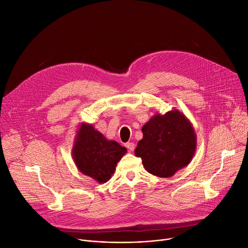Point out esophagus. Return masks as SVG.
Segmentation results:
<instances>
[{
	"label": "esophagus",
	"instance_id": "obj_1",
	"mask_svg": "<svg viewBox=\"0 0 248 248\" xmlns=\"http://www.w3.org/2000/svg\"><path fill=\"white\" fill-rule=\"evenodd\" d=\"M125 147H126L129 151H133L134 148H135V144L132 143V142H127V143H125Z\"/></svg>",
	"mask_w": 248,
	"mask_h": 248
}]
</instances>
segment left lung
Segmentation results:
<instances>
[{"label": "left lung", "instance_id": "8db88e82", "mask_svg": "<svg viewBox=\"0 0 248 248\" xmlns=\"http://www.w3.org/2000/svg\"><path fill=\"white\" fill-rule=\"evenodd\" d=\"M135 156L142 159L145 170L160 178H170L187 166L196 149L192 124L178 110L157 114L142 126Z\"/></svg>", "mask_w": 248, "mask_h": 248}]
</instances>
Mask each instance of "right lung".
<instances>
[{
	"label": "right lung",
	"instance_id": "right-lung-1",
	"mask_svg": "<svg viewBox=\"0 0 248 248\" xmlns=\"http://www.w3.org/2000/svg\"><path fill=\"white\" fill-rule=\"evenodd\" d=\"M126 148L108 140L92 124H81L77 133L73 157L78 169L99 184L107 183Z\"/></svg>",
	"mask_w": 248,
	"mask_h": 248
}]
</instances>
